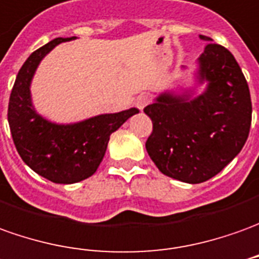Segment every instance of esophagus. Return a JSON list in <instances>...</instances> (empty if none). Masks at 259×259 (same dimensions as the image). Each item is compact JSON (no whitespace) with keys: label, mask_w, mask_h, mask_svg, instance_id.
I'll return each mask as SVG.
<instances>
[{"label":"esophagus","mask_w":259,"mask_h":259,"mask_svg":"<svg viewBox=\"0 0 259 259\" xmlns=\"http://www.w3.org/2000/svg\"><path fill=\"white\" fill-rule=\"evenodd\" d=\"M148 104H149V97H148L147 94H141V96L137 97V101H135V106H137V108L144 110Z\"/></svg>","instance_id":"esophagus-1"}]
</instances>
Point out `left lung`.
<instances>
[{"label":"left lung","mask_w":259,"mask_h":259,"mask_svg":"<svg viewBox=\"0 0 259 259\" xmlns=\"http://www.w3.org/2000/svg\"><path fill=\"white\" fill-rule=\"evenodd\" d=\"M197 59L193 90L159 94L144 111L152 119L148 155L163 175L185 183H201L222 172L240 153L251 126V96L247 80L231 52L211 37Z\"/></svg>","instance_id":"1"}]
</instances>
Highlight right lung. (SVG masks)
<instances>
[{
	"mask_svg": "<svg viewBox=\"0 0 259 259\" xmlns=\"http://www.w3.org/2000/svg\"><path fill=\"white\" fill-rule=\"evenodd\" d=\"M73 39L76 37H56L26 59L8 104V122L19 156L33 172L62 185L90 178L106 155L110 135L140 112L138 108H130L74 124H56L37 114L31 97V83L37 66L55 46Z\"/></svg>",
	"mask_w": 259,
	"mask_h": 259,
	"instance_id": "add662e5",
	"label": "right lung"
}]
</instances>
